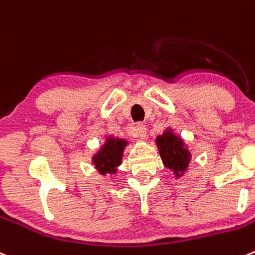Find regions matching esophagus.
Instances as JSON below:
<instances>
[{
    "label": "esophagus",
    "instance_id": "esophagus-1",
    "mask_svg": "<svg viewBox=\"0 0 255 255\" xmlns=\"http://www.w3.org/2000/svg\"><path fill=\"white\" fill-rule=\"evenodd\" d=\"M134 128H135V133H137L138 137L143 138V139L147 137V126H145L144 123H140V122L137 123Z\"/></svg>",
    "mask_w": 255,
    "mask_h": 255
}]
</instances>
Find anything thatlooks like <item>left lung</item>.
Instances as JSON below:
<instances>
[{
    "instance_id": "1",
    "label": "left lung",
    "mask_w": 255,
    "mask_h": 255,
    "mask_svg": "<svg viewBox=\"0 0 255 255\" xmlns=\"http://www.w3.org/2000/svg\"><path fill=\"white\" fill-rule=\"evenodd\" d=\"M158 152L165 168L170 170L174 178H182L189 170L192 162V150L189 149L182 135L175 133L172 127H167L162 134L155 137Z\"/></svg>"
}]
</instances>
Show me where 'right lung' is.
<instances>
[{
  "mask_svg": "<svg viewBox=\"0 0 255 255\" xmlns=\"http://www.w3.org/2000/svg\"><path fill=\"white\" fill-rule=\"evenodd\" d=\"M129 144V139L118 135H105V142L92 154V164L101 175H116L122 164L123 153Z\"/></svg>",
  "mask_w": 255,
  "mask_h": 255,
  "instance_id": "obj_1",
  "label": "right lung"
}]
</instances>
